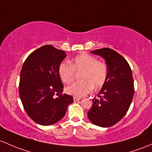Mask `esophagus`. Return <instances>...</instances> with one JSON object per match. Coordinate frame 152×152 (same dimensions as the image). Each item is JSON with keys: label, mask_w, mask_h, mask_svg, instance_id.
<instances>
[{"label": "esophagus", "mask_w": 152, "mask_h": 152, "mask_svg": "<svg viewBox=\"0 0 152 152\" xmlns=\"http://www.w3.org/2000/svg\"><path fill=\"white\" fill-rule=\"evenodd\" d=\"M81 100L80 97H73V101H74V102H76V101H78V100Z\"/></svg>", "instance_id": "1"}]
</instances>
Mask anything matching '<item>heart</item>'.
I'll return each mask as SVG.
<instances>
[{
  "mask_svg": "<svg viewBox=\"0 0 152 152\" xmlns=\"http://www.w3.org/2000/svg\"><path fill=\"white\" fill-rule=\"evenodd\" d=\"M81 81L73 83L65 89L68 94L81 97L93 89L101 87L108 77V67L103 62L87 53H81L73 57L70 64L62 63L59 65L58 74L62 81L70 84L75 79V71H81Z\"/></svg>",
  "mask_w": 152,
  "mask_h": 152,
  "instance_id": "obj_1",
  "label": "heart"
}]
</instances>
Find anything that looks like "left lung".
<instances>
[{
	"label": "left lung",
	"instance_id": "left-lung-1",
	"mask_svg": "<svg viewBox=\"0 0 152 152\" xmlns=\"http://www.w3.org/2000/svg\"><path fill=\"white\" fill-rule=\"evenodd\" d=\"M91 52L104 59L108 77L97 94L99 98L92 100L87 116L95 125L109 127L119 122L130 108L134 95L132 71L127 60L113 49L102 48Z\"/></svg>",
	"mask_w": 152,
	"mask_h": 152
}]
</instances>
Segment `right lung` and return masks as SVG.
Segmentation results:
<instances>
[{
  "label": "right lung",
  "mask_w": 152,
  "mask_h": 152,
  "mask_svg": "<svg viewBox=\"0 0 152 152\" xmlns=\"http://www.w3.org/2000/svg\"><path fill=\"white\" fill-rule=\"evenodd\" d=\"M65 57V52L45 45L32 52L22 65L20 97L27 114L38 124H55L73 102L71 95L62 94L63 84L58 74L59 65ZM55 94L59 96L55 98Z\"/></svg>",
  "instance_id": "add662e5"
}]
</instances>
